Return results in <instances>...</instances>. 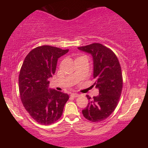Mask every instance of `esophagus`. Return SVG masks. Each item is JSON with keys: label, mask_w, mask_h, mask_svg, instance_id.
I'll use <instances>...</instances> for the list:
<instances>
[{"label": "esophagus", "mask_w": 148, "mask_h": 148, "mask_svg": "<svg viewBox=\"0 0 148 148\" xmlns=\"http://www.w3.org/2000/svg\"><path fill=\"white\" fill-rule=\"evenodd\" d=\"M71 97H79V94H78V93H72L71 94Z\"/></svg>", "instance_id": "obj_1"}]
</instances>
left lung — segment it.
<instances>
[{"label": "left lung", "mask_w": 148, "mask_h": 148, "mask_svg": "<svg viewBox=\"0 0 148 148\" xmlns=\"http://www.w3.org/2000/svg\"><path fill=\"white\" fill-rule=\"evenodd\" d=\"M78 49L92 56L94 85L99 93L92 99L86 95L89 102L82 111L83 115L91 122L102 121L113 113L121 95L123 81L120 62L113 51L101 44L93 43Z\"/></svg>", "instance_id": "obj_1"}]
</instances>
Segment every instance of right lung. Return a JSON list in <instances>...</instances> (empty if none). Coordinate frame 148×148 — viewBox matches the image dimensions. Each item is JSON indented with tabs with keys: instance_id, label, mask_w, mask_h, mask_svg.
<instances>
[{
	"instance_id": "1",
	"label": "right lung",
	"mask_w": 148,
	"mask_h": 148,
	"mask_svg": "<svg viewBox=\"0 0 148 148\" xmlns=\"http://www.w3.org/2000/svg\"><path fill=\"white\" fill-rule=\"evenodd\" d=\"M68 51L49 45L36 47L21 66L18 88L22 103L32 118L42 125L56 122L69 99L66 93L49 89V79L56 72L58 59Z\"/></svg>"
}]
</instances>
